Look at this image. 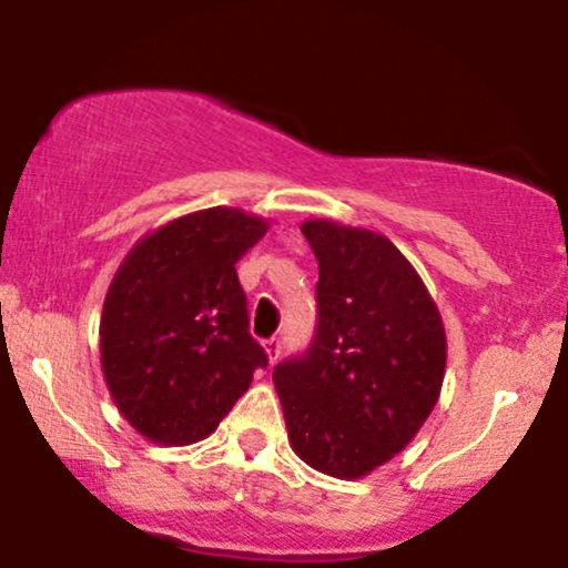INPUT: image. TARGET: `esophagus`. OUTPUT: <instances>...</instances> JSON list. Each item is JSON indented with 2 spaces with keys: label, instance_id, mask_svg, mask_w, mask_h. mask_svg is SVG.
Segmentation results:
<instances>
[{
  "label": "esophagus",
  "instance_id": "esophagus-1",
  "mask_svg": "<svg viewBox=\"0 0 568 568\" xmlns=\"http://www.w3.org/2000/svg\"><path fill=\"white\" fill-rule=\"evenodd\" d=\"M280 352H283V342H280V338H270V342H266V357H270V363H277Z\"/></svg>",
  "mask_w": 568,
  "mask_h": 568
}]
</instances>
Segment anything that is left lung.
Returning a JSON list of instances; mask_svg holds the SVG:
<instances>
[{
    "label": "left lung",
    "instance_id": "obj_1",
    "mask_svg": "<svg viewBox=\"0 0 568 568\" xmlns=\"http://www.w3.org/2000/svg\"><path fill=\"white\" fill-rule=\"evenodd\" d=\"M302 232L321 266L315 342L272 379L298 459L357 480L433 414L446 328L425 280L384 234L331 219L304 221Z\"/></svg>",
    "mask_w": 568,
    "mask_h": 568
}]
</instances>
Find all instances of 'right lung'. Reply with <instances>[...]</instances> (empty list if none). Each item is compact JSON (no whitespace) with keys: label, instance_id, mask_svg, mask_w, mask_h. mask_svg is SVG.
<instances>
[{"label":"right lung","instance_id":"right-lung-1","mask_svg":"<svg viewBox=\"0 0 568 568\" xmlns=\"http://www.w3.org/2000/svg\"><path fill=\"white\" fill-rule=\"evenodd\" d=\"M266 230L256 213L205 207L146 232L116 266L98 328L101 371L141 438H207L266 366L234 270Z\"/></svg>","mask_w":568,"mask_h":568}]
</instances>
